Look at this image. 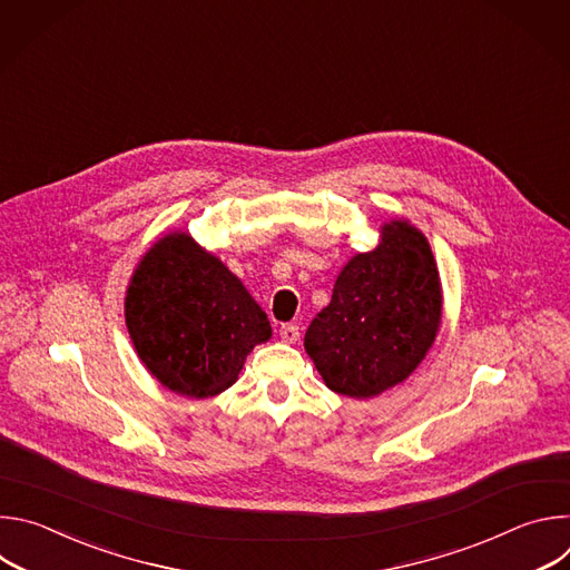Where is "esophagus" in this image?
Returning <instances> with one entry per match:
<instances>
[{
	"label": "esophagus",
	"mask_w": 570,
	"mask_h": 570,
	"mask_svg": "<svg viewBox=\"0 0 570 570\" xmlns=\"http://www.w3.org/2000/svg\"><path fill=\"white\" fill-rule=\"evenodd\" d=\"M279 336H282L284 343H295L299 338V327H297V324H293V322H286V324H282V327H279Z\"/></svg>",
	"instance_id": "esophagus-1"
}]
</instances>
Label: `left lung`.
Instances as JSON below:
<instances>
[{
	"mask_svg": "<svg viewBox=\"0 0 570 570\" xmlns=\"http://www.w3.org/2000/svg\"><path fill=\"white\" fill-rule=\"evenodd\" d=\"M440 317L429 240L411 223L392 220L372 253L341 271L330 306L308 324L304 350L327 387L367 399L409 379L431 350Z\"/></svg>",
	"mask_w": 570,
	"mask_h": 570,
	"instance_id": "obj_1",
	"label": "left lung"
}]
</instances>
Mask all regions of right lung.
Wrapping results in <instances>:
<instances>
[{
  "label": "right lung",
  "mask_w": 570,
  "mask_h": 570,
  "mask_svg": "<svg viewBox=\"0 0 570 570\" xmlns=\"http://www.w3.org/2000/svg\"><path fill=\"white\" fill-rule=\"evenodd\" d=\"M137 356L174 392L191 399L227 390L271 322L246 286L189 234L159 238L126 293Z\"/></svg>",
  "instance_id": "obj_1"
}]
</instances>
